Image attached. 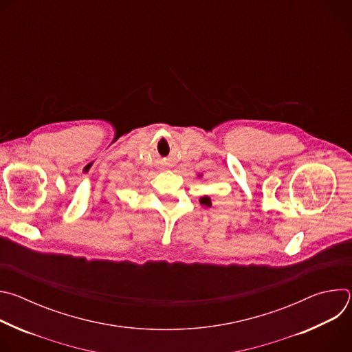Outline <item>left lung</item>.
Here are the masks:
<instances>
[{
    "label": "left lung",
    "mask_w": 352,
    "mask_h": 352,
    "mask_svg": "<svg viewBox=\"0 0 352 352\" xmlns=\"http://www.w3.org/2000/svg\"><path fill=\"white\" fill-rule=\"evenodd\" d=\"M199 202H200V205H202V206H212V200H210V197H200V200H199Z\"/></svg>",
    "instance_id": "left-lung-1"
}]
</instances>
